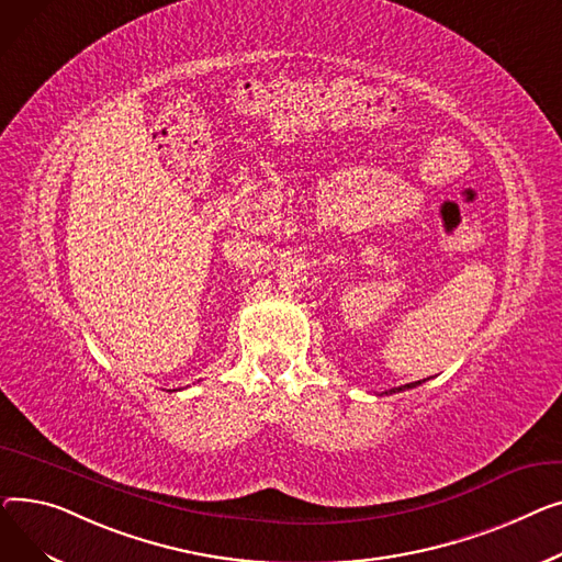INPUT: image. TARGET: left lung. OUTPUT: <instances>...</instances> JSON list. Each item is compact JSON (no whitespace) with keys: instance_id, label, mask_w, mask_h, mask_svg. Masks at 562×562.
Returning <instances> with one entry per match:
<instances>
[{"instance_id":"8db88e82","label":"left lung","mask_w":562,"mask_h":562,"mask_svg":"<svg viewBox=\"0 0 562 562\" xmlns=\"http://www.w3.org/2000/svg\"><path fill=\"white\" fill-rule=\"evenodd\" d=\"M422 385V381H415V383H406V385H400V387H392V390H385L383 394H394V392H404V390H411V387H417Z\"/></svg>"}]
</instances>
